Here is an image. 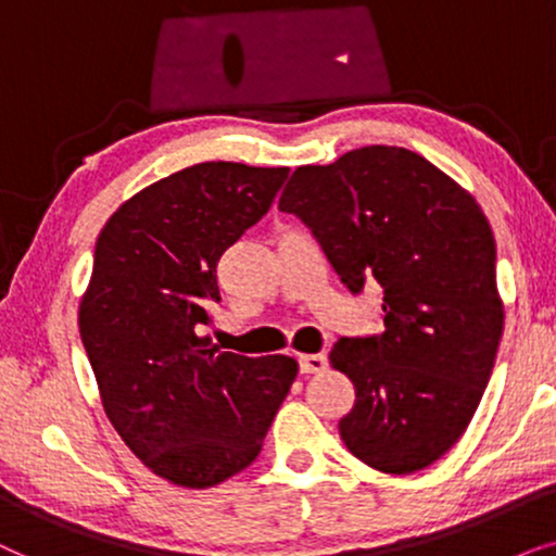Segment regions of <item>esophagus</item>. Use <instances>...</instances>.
Masks as SVG:
<instances>
[{
	"instance_id": "esophagus-1",
	"label": "esophagus",
	"mask_w": 556,
	"mask_h": 556,
	"mask_svg": "<svg viewBox=\"0 0 556 556\" xmlns=\"http://www.w3.org/2000/svg\"><path fill=\"white\" fill-rule=\"evenodd\" d=\"M328 368V358L320 353H305L300 355V371L302 374H323Z\"/></svg>"
}]
</instances>
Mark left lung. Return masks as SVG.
<instances>
[{
  "mask_svg": "<svg viewBox=\"0 0 556 556\" xmlns=\"http://www.w3.org/2000/svg\"><path fill=\"white\" fill-rule=\"evenodd\" d=\"M279 211L305 224L353 294L376 279L383 332L340 338L353 381L340 440L368 468L440 460L476 414L503 332L495 239L476 198L404 147L371 144L294 169Z\"/></svg>",
  "mask_w": 556,
  "mask_h": 556,
  "instance_id": "1",
  "label": "left lung"
}]
</instances>
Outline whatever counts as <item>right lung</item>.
I'll list each match as a JSON object with an SVG mask.
<instances>
[{
    "label": "right lung",
    "mask_w": 556,
    "mask_h": 556,
    "mask_svg": "<svg viewBox=\"0 0 556 556\" xmlns=\"http://www.w3.org/2000/svg\"><path fill=\"white\" fill-rule=\"evenodd\" d=\"M290 169L201 162L139 190L101 228L78 307L103 412L154 476L211 488L249 468L298 361L247 358L198 336L224 251L269 211Z\"/></svg>",
    "instance_id": "1"
}]
</instances>
